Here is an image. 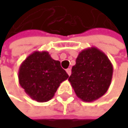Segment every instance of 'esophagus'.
<instances>
[{
  "label": "esophagus",
  "instance_id": "esophagus-1",
  "mask_svg": "<svg viewBox=\"0 0 128 128\" xmlns=\"http://www.w3.org/2000/svg\"><path fill=\"white\" fill-rule=\"evenodd\" d=\"M66 71H67V73H68V74L70 76V74H71V70H70V68H68V69L66 70Z\"/></svg>",
  "mask_w": 128,
  "mask_h": 128
}]
</instances>
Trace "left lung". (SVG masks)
<instances>
[{
    "instance_id": "8db88e82",
    "label": "left lung",
    "mask_w": 128,
    "mask_h": 128,
    "mask_svg": "<svg viewBox=\"0 0 128 128\" xmlns=\"http://www.w3.org/2000/svg\"><path fill=\"white\" fill-rule=\"evenodd\" d=\"M113 65L105 54L95 47L81 50L68 78L76 95L92 102L108 91L112 80Z\"/></svg>"
}]
</instances>
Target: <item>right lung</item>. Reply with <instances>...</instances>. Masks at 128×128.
I'll list each match as a JSON object with an SVG mask.
<instances>
[{
  "instance_id": "1",
  "label": "right lung",
  "mask_w": 128,
  "mask_h": 128,
  "mask_svg": "<svg viewBox=\"0 0 128 128\" xmlns=\"http://www.w3.org/2000/svg\"><path fill=\"white\" fill-rule=\"evenodd\" d=\"M68 77L60 67V62L54 60L44 50L33 52L21 63L18 70L20 87L38 102L52 99L60 83Z\"/></svg>"
}]
</instances>
